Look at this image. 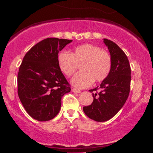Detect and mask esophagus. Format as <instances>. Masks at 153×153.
I'll return each mask as SVG.
<instances>
[{
    "label": "esophagus",
    "instance_id": "obj_1",
    "mask_svg": "<svg viewBox=\"0 0 153 153\" xmlns=\"http://www.w3.org/2000/svg\"><path fill=\"white\" fill-rule=\"evenodd\" d=\"M72 91H73L74 93H77V94H79V93H80V90L75 88H73L72 89Z\"/></svg>",
    "mask_w": 153,
    "mask_h": 153
}]
</instances>
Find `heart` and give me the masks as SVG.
Wrapping results in <instances>:
<instances>
[{"label":"heart","instance_id":"1","mask_svg":"<svg viewBox=\"0 0 153 153\" xmlns=\"http://www.w3.org/2000/svg\"><path fill=\"white\" fill-rule=\"evenodd\" d=\"M57 65L67 76H71L78 65L81 63V71L71 79V83L78 88L90 86L93 82H101L109 75L111 57L108 52L91 44H83L74 47L71 53L61 51L57 54Z\"/></svg>","mask_w":153,"mask_h":153}]
</instances>
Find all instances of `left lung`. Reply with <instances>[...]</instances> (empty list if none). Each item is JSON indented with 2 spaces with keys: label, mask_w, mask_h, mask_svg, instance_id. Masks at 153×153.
Returning <instances> with one entry per match:
<instances>
[{
  "label": "left lung",
  "mask_w": 153,
  "mask_h": 153,
  "mask_svg": "<svg viewBox=\"0 0 153 153\" xmlns=\"http://www.w3.org/2000/svg\"><path fill=\"white\" fill-rule=\"evenodd\" d=\"M103 42L110 52L111 69L100 86L89 91L101 90L93 94L91 105L83 107L85 115L96 122H106L114 117L125 103L130 91L131 68L127 55L114 42L103 39Z\"/></svg>",
  "instance_id": "8db88e82"
}]
</instances>
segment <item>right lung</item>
Instances as JSON below:
<instances>
[{
  "label": "right lung",
  "mask_w": 153,
  "mask_h": 153,
  "mask_svg": "<svg viewBox=\"0 0 153 153\" xmlns=\"http://www.w3.org/2000/svg\"><path fill=\"white\" fill-rule=\"evenodd\" d=\"M72 40L47 38L31 47L24 56L18 73V94L28 114L40 122L59 113L61 99L71 92L57 65V54Z\"/></svg>",
  "instance_id": "obj_1"
}]
</instances>
